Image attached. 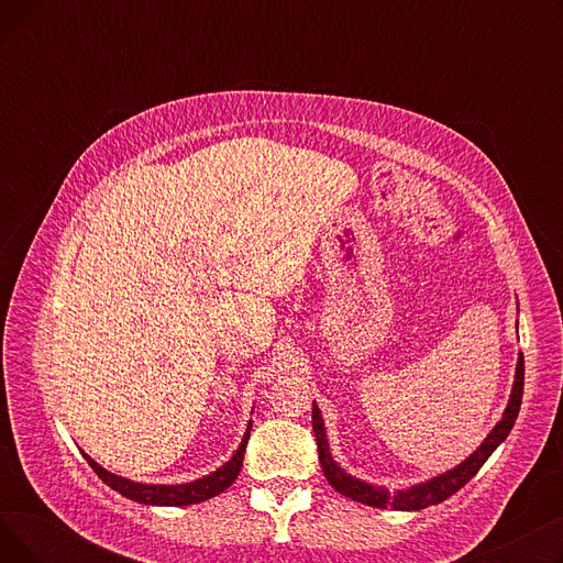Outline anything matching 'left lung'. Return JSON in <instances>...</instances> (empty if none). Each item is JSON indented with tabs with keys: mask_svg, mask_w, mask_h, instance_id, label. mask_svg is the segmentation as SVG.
Instances as JSON below:
<instances>
[{
	"mask_svg": "<svg viewBox=\"0 0 563 563\" xmlns=\"http://www.w3.org/2000/svg\"><path fill=\"white\" fill-rule=\"evenodd\" d=\"M518 329V323H516ZM522 386H525V358L522 353H518V365H516V378H514V388H511V397L509 404L505 408V416L493 427V431L484 438L482 445L472 452L463 463H459L456 467L442 472L438 477H431L422 484L401 488L397 493H390L388 488L383 486H374L367 484L363 479L351 477L349 472H344L335 459L331 456V448H329V438H327V429H323V420L319 406L312 401V431L317 438V452H319V463L323 470V477L329 479V484L342 493L349 499H356L361 505L374 507V509H386L393 507L395 511H420L427 509L431 505H440L448 497H452L456 490H461L472 477L477 475L479 467L488 461V456L507 440V435L511 433L516 418L520 412V404H522Z\"/></svg>",
	"mask_w": 563,
	"mask_h": 563,
	"instance_id": "left-lung-1",
	"label": "left lung"
}]
</instances>
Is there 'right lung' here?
<instances>
[{"mask_svg":"<svg viewBox=\"0 0 563 563\" xmlns=\"http://www.w3.org/2000/svg\"><path fill=\"white\" fill-rule=\"evenodd\" d=\"M251 427H253V422L249 420L246 433L242 438V445L236 448V452L230 456L228 463H223L221 467L210 472L207 477H200V479L189 482V484H139V482L113 475V472L104 470L100 463H96L88 454H84V459L88 461V465L96 470V475L109 488L125 495L128 499L139 501V505L187 507V505H198V501L217 497L219 493L230 488V484H234L236 475H240V470H242V463H244V452H246L249 438H251Z\"/></svg>","mask_w":563,"mask_h":563,"instance_id":"obj_1","label":"right lung"}]
</instances>
